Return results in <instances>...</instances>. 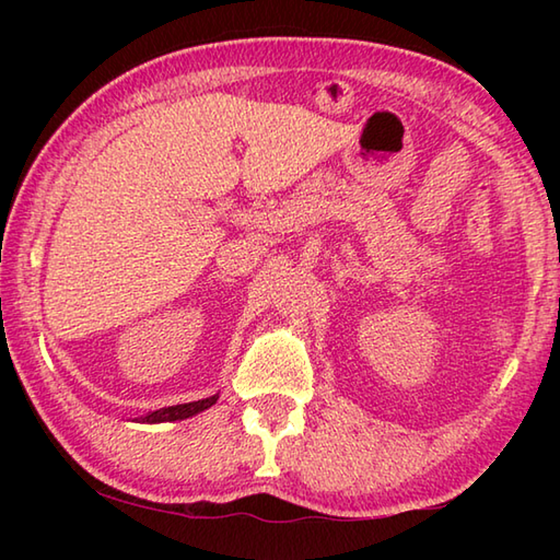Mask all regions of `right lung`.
<instances>
[{
	"instance_id": "1",
	"label": "right lung",
	"mask_w": 560,
	"mask_h": 560,
	"mask_svg": "<svg viewBox=\"0 0 560 560\" xmlns=\"http://www.w3.org/2000/svg\"><path fill=\"white\" fill-rule=\"evenodd\" d=\"M219 395H211L207 399H199V401H189V404H175V407H163L156 411H149L147 416H139L137 421L141 423H165V421H183L189 419V416H197L205 409L213 407L217 404Z\"/></svg>"
}]
</instances>
